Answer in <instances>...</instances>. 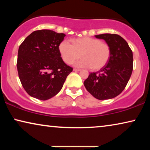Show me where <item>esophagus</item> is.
Returning <instances> with one entry per match:
<instances>
[{"label": "esophagus", "instance_id": "1", "mask_svg": "<svg viewBox=\"0 0 150 150\" xmlns=\"http://www.w3.org/2000/svg\"><path fill=\"white\" fill-rule=\"evenodd\" d=\"M73 71H80V69L74 68V69H73Z\"/></svg>", "mask_w": 150, "mask_h": 150}]
</instances>
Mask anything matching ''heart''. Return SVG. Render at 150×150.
Segmentation results:
<instances>
[{"label":"heart","instance_id":"b5f03b06","mask_svg":"<svg viewBox=\"0 0 150 150\" xmlns=\"http://www.w3.org/2000/svg\"><path fill=\"white\" fill-rule=\"evenodd\" d=\"M59 49L63 61L67 64H71L81 57L83 59L76 63V66L90 67L92 70H99L105 66L111 54L107 43L89 37L73 40L72 44L67 40H63Z\"/></svg>","mask_w":150,"mask_h":150}]
</instances>
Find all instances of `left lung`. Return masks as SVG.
I'll list each match as a JSON object with an SVG mask.
<instances>
[{
	"instance_id": "left-lung-1",
	"label": "left lung",
	"mask_w": 150,
	"mask_h": 150,
	"mask_svg": "<svg viewBox=\"0 0 150 150\" xmlns=\"http://www.w3.org/2000/svg\"><path fill=\"white\" fill-rule=\"evenodd\" d=\"M110 46L111 54L105 66L97 72L90 73L84 81L86 89L98 100L111 99L126 87L133 69L132 51L126 41L117 34L96 35Z\"/></svg>"
}]
</instances>
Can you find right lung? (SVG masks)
Masks as SVG:
<instances>
[{
  "mask_svg": "<svg viewBox=\"0 0 150 150\" xmlns=\"http://www.w3.org/2000/svg\"><path fill=\"white\" fill-rule=\"evenodd\" d=\"M64 33L38 30L30 34L18 49L17 69L22 87L28 95L46 100L56 96L72 67L61 57L59 45Z\"/></svg>",
  "mask_w": 150,
  "mask_h": 150,
  "instance_id": "right-lung-1",
  "label": "right lung"
}]
</instances>
